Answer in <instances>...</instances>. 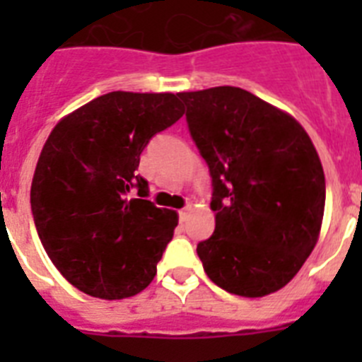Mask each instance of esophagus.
<instances>
[{"instance_id": "1", "label": "esophagus", "mask_w": 362, "mask_h": 362, "mask_svg": "<svg viewBox=\"0 0 362 362\" xmlns=\"http://www.w3.org/2000/svg\"><path fill=\"white\" fill-rule=\"evenodd\" d=\"M190 210H192V204H187L183 210H179V221H181V223H185V221L188 219V216H190Z\"/></svg>"}]
</instances>
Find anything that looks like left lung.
Returning a JSON list of instances; mask_svg holds the SVG:
<instances>
[{
  "label": "left lung",
  "mask_w": 362,
  "mask_h": 362,
  "mask_svg": "<svg viewBox=\"0 0 362 362\" xmlns=\"http://www.w3.org/2000/svg\"><path fill=\"white\" fill-rule=\"evenodd\" d=\"M212 177L216 230L197 245L223 290L263 297L293 279L321 232V159L290 114L238 86L177 94Z\"/></svg>",
  "instance_id": "left-lung-1"
}]
</instances>
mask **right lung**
I'll list each match as a JSON object with an SVG mask.
<instances>
[{
    "label": "right lung",
    "mask_w": 362,
    "mask_h": 362,
    "mask_svg": "<svg viewBox=\"0 0 362 362\" xmlns=\"http://www.w3.org/2000/svg\"><path fill=\"white\" fill-rule=\"evenodd\" d=\"M183 114L177 94L117 90L50 132L32 179V216L54 267L81 292L123 299L152 283L177 214L146 199L136 170L150 139Z\"/></svg>",
    "instance_id": "add662e5"
}]
</instances>
